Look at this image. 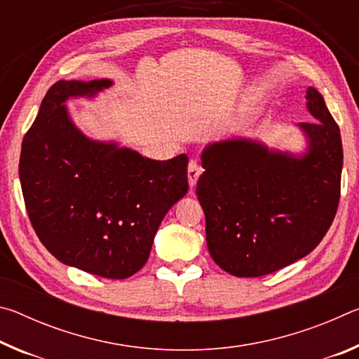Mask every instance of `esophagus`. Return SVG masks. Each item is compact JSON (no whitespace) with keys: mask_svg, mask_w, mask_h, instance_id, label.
<instances>
[{"mask_svg":"<svg viewBox=\"0 0 359 359\" xmlns=\"http://www.w3.org/2000/svg\"><path fill=\"white\" fill-rule=\"evenodd\" d=\"M201 174H203V168L199 166L196 161H190V165H188V184H190L191 188L196 185V182Z\"/></svg>","mask_w":359,"mask_h":359,"instance_id":"obj_1","label":"esophagus"}]
</instances>
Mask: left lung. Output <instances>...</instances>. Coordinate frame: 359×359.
Returning <instances> with one entry per match:
<instances>
[{"mask_svg":"<svg viewBox=\"0 0 359 359\" xmlns=\"http://www.w3.org/2000/svg\"><path fill=\"white\" fill-rule=\"evenodd\" d=\"M317 121L297 126L307 137L301 156L250 139H228L203 151L196 194L205 215L212 259L236 277H261L317 247L336 217L342 139L323 96L306 92Z\"/></svg>","mask_w":359,"mask_h":359,"instance_id":"obj_1","label":"left lung"}]
</instances>
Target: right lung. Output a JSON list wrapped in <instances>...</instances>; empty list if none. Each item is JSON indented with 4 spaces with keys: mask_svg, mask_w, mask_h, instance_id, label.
I'll list each match as a JSON object with an SVG mask.
<instances>
[{
    "mask_svg": "<svg viewBox=\"0 0 359 359\" xmlns=\"http://www.w3.org/2000/svg\"><path fill=\"white\" fill-rule=\"evenodd\" d=\"M111 85L53 83L23 137L19 175L29 222L53 257L90 274L128 278L147 263L161 220L188 191V156L156 161L83 136L65 101Z\"/></svg>",
    "mask_w": 359,
    "mask_h": 359,
    "instance_id": "add662e5",
    "label": "right lung"
}]
</instances>
